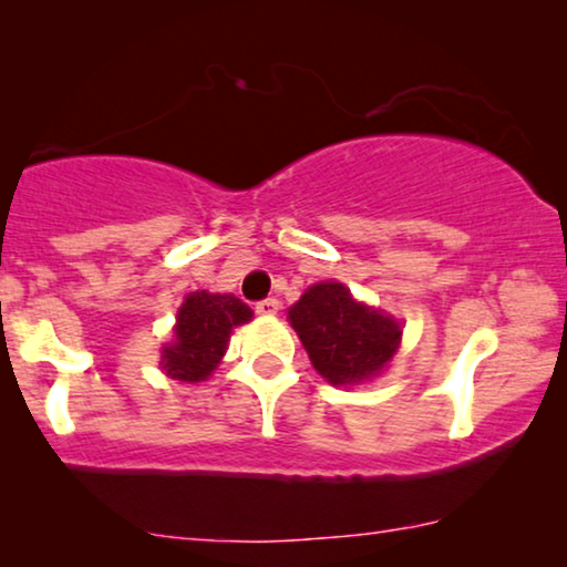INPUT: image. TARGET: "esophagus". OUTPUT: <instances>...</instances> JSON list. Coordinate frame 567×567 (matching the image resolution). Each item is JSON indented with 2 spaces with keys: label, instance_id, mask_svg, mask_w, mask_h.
I'll return each mask as SVG.
<instances>
[{
  "label": "esophagus",
  "instance_id": "obj_1",
  "mask_svg": "<svg viewBox=\"0 0 567 567\" xmlns=\"http://www.w3.org/2000/svg\"><path fill=\"white\" fill-rule=\"evenodd\" d=\"M278 309H281V305H278V299H274V297L262 299V301H258V305H255V312H258V315H276Z\"/></svg>",
  "mask_w": 567,
  "mask_h": 567
}]
</instances>
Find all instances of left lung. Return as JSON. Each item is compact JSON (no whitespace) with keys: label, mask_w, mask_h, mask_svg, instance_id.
I'll return each mask as SVG.
<instances>
[{"label":"left lung","mask_w":567,"mask_h":567,"mask_svg":"<svg viewBox=\"0 0 567 567\" xmlns=\"http://www.w3.org/2000/svg\"><path fill=\"white\" fill-rule=\"evenodd\" d=\"M309 361L332 384L379 374L398 353L402 328L392 317L359 305L343 284H317L289 309Z\"/></svg>","instance_id":"8db88e82"}]
</instances>
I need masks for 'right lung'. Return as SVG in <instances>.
Returning <instances> with one entry per match:
<instances>
[{
	"label": "right lung",
	"instance_id": "obj_1",
	"mask_svg": "<svg viewBox=\"0 0 567 567\" xmlns=\"http://www.w3.org/2000/svg\"><path fill=\"white\" fill-rule=\"evenodd\" d=\"M250 317V307L231 293L193 291L177 312L175 340L162 348V369L181 382H200L221 361L231 328Z\"/></svg>",
	"mask_w": 567,
	"mask_h": 567
}]
</instances>
